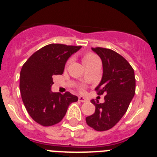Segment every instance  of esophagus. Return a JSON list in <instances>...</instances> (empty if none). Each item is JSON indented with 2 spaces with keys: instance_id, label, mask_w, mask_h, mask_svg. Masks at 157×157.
<instances>
[{
  "instance_id": "1",
  "label": "esophagus",
  "mask_w": 157,
  "mask_h": 157,
  "mask_svg": "<svg viewBox=\"0 0 157 157\" xmlns=\"http://www.w3.org/2000/svg\"><path fill=\"white\" fill-rule=\"evenodd\" d=\"M78 101H81V102H86L87 99L86 98H84V97H82V96H80V97H78Z\"/></svg>"
}]
</instances>
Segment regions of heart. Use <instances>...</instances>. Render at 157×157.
<instances>
[{"instance_id": "1", "label": "heart", "mask_w": 157, "mask_h": 157, "mask_svg": "<svg viewBox=\"0 0 157 157\" xmlns=\"http://www.w3.org/2000/svg\"><path fill=\"white\" fill-rule=\"evenodd\" d=\"M98 60H99V58L96 56L95 54L92 53V52H88V53L85 54V55H84L82 57V63H83V64L85 65L86 67L88 66H90V65H91L92 63H94V62L98 61ZM69 63H70V60H68V61L67 62L66 67L68 66ZM79 90L82 92V91L84 90V87L80 86Z\"/></svg>"}]
</instances>
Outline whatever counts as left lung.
Here are the masks:
<instances>
[{
  "instance_id": "obj_1",
  "label": "left lung",
  "mask_w": 157,
  "mask_h": 157,
  "mask_svg": "<svg viewBox=\"0 0 157 157\" xmlns=\"http://www.w3.org/2000/svg\"><path fill=\"white\" fill-rule=\"evenodd\" d=\"M92 50L103 64L102 79L95 90L98 95H106L103 104L91 100L95 112L86 118V121L97 131H105L114 127L127 112L135 94V76L128 61L115 51L101 47Z\"/></svg>"
}]
</instances>
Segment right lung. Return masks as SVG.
Segmentation results:
<instances>
[{"label":"right lung","instance_id":"add662e5","mask_svg":"<svg viewBox=\"0 0 157 157\" xmlns=\"http://www.w3.org/2000/svg\"><path fill=\"white\" fill-rule=\"evenodd\" d=\"M82 46L49 44L32 54L20 71L19 90L30 117L43 127L59 123L78 98L71 93H52V77L62 75L67 60Z\"/></svg>","mask_w":157,"mask_h":157}]
</instances>
